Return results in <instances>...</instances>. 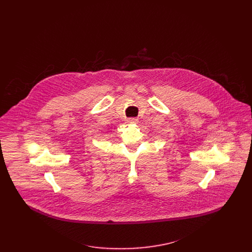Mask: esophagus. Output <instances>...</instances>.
I'll return each mask as SVG.
<instances>
[{
	"label": "esophagus",
	"instance_id": "34e87169",
	"mask_svg": "<svg viewBox=\"0 0 252 252\" xmlns=\"http://www.w3.org/2000/svg\"><path fill=\"white\" fill-rule=\"evenodd\" d=\"M128 123H137L138 122V119L137 118H134V117H132V118H129L128 120H127Z\"/></svg>",
	"mask_w": 252,
	"mask_h": 252
}]
</instances>
